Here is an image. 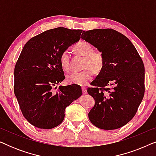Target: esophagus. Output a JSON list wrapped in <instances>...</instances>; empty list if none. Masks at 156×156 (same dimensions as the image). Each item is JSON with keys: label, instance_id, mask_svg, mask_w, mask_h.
<instances>
[{"label": "esophagus", "instance_id": "34e87169", "mask_svg": "<svg viewBox=\"0 0 156 156\" xmlns=\"http://www.w3.org/2000/svg\"><path fill=\"white\" fill-rule=\"evenodd\" d=\"M82 93L84 94H85L87 93V90L86 87H82Z\"/></svg>", "mask_w": 156, "mask_h": 156}]
</instances>
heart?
Returning <instances> with one entry per match:
<instances>
[{
    "mask_svg": "<svg viewBox=\"0 0 156 156\" xmlns=\"http://www.w3.org/2000/svg\"><path fill=\"white\" fill-rule=\"evenodd\" d=\"M74 50L78 54L84 56L83 61L84 69L80 72H74L67 76L69 84L85 85L93 78L94 71L99 72L104 65V56L99 51L93 50L92 46L86 41H80L74 45ZM60 64L65 71L70 69V52L65 50L60 55Z\"/></svg>",
    "mask_w": 156,
    "mask_h": 156,
    "instance_id": "heart-1",
    "label": "heart"
}]
</instances>
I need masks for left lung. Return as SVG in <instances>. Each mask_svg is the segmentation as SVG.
Segmentation results:
<instances>
[{
	"label": "left lung",
	"instance_id": "1",
	"mask_svg": "<svg viewBox=\"0 0 156 156\" xmlns=\"http://www.w3.org/2000/svg\"><path fill=\"white\" fill-rule=\"evenodd\" d=\"M82 39L102 53L104 65L87 92L95 101L89 119L99 129L114 130L133 118L145 92V68L132 42L113 29L83 32Z\"/></svg>",
	"mask_w": 156,
	"mask_h": 156
}]
</instances>
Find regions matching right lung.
<instances>
[{"label": "right lung", "mask_w": 156, "mask_h": 156, "mask_svg": "<svg viewBox=\"0 0 156 156\" xmlns=\"http://www.w3.org/2000/svg\"><path fill=\"white\" fill-rule=\"evenodd\" d=\"M82 32L62 27L48 30L23 47L15 66L14 93L23 115L34 126L50 129L59 126L67 106L82 94L76 84L56 87L65 78L62 52L80 40Z\"/></svg>", "instance_id": "right-lung-1"}]
</instances>
